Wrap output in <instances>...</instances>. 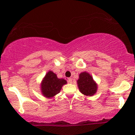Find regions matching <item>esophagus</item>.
Returning a JSON list of instances; mask_svg holds the SVG:
<instances>
[{"instance_id": "1", "label": "esophagus", "mask_w": 135, "mask_h": 135, "mask_svg": "<svg viewBox=\"0 0 135 135\" xmlns=\"http://www.w3.org/2000/svg\"><path fill=\"white\" fill-rule=\"evenodd\" d=\"M68 83H69V84H72V83H73V80H72L71 78H69L68 79Z\"/></svg>"}]
</instances>
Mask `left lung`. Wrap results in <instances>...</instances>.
I'll return each mask as SVG.
<instances>
[{
	"label": "left lung",
	"instance_id": "obj_1",
	"mask_svg": "<svg viewBox=\"0 0 135 135\" xmlns=\"http://www.w3.org/2000/svg\"><path fill=\"white\" fill-rule=\"evenodd\" d=\"M77 84L79 91L83 95L92 97L96 94L98 90V85L93 77L87 72H82L79 75Z\"/></svg>",
	"mask_w": 135,
	"mask_h": 135
}]
</instances>
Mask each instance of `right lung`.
Here are the masks:
<instances>
[{"label": "right lung", "mask_w": 135, "mask_h": 135, "mask_svg": "<svg viewBox=\"0 0 135 135\" xmlns=\"http://www.w3.org/2000/svg\"><path fill=\"white\" fill-rule=\"evenodd\" d=\"M67 84L64 79H59L56 74L49 71L46 74L40 84V90L44 97L52 98L60 93L62 86Z\"/></svg>", "instance_id": "add662e5"}]
</instances>
